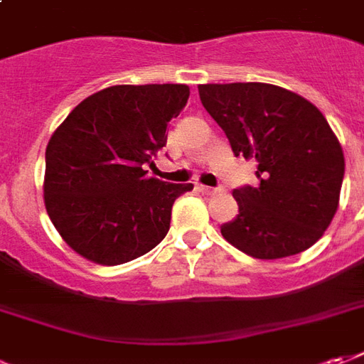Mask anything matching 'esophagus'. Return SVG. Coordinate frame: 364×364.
Segmentation results:
<instances>
[{"label":"esophagus","instance_id":"34e87169","mask_svg":"<svg viewBox=\"0 0 364 364\" xmlns=\"http://www.w3.org/2000/svg\"><path fill=\"white\" fill-rule=\"evenodd\" d=\"M198 188H200V192L208 193V196H215V193H219V192H221V190H219V188H211V186H203V184H200V186H198Z\"/></svg>","mask_w":364,"mask_h":364}]
</instances>
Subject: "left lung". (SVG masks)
<instances>
[{"label":"left lung","instance_id":"8db88e82","mask_svg":"<svg viewBox=\"0 0 364 364\" xmlns=\"http://www.w3.org/2000/svg\"><path fill=\"white\" fill-rule=\"evenodd\" d=\"M232 153L256 159L259 184L237 188V219L223 238L258 259L304 252L330 227L339 205L346 159L316 106L269 83L200 85Z\"/></svg>","mask_w":364,"mask_h":364}]
</instances>
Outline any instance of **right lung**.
<instances>
[{
    "mask_svg": "<svg viewBox=\"0 0 364 364\" xmlns=\"http://www.w3.org/2000/svg\"><path fill=\"white\" fill-rule=\"evenodd\" d=\"M188 97V85H114L79 102L50 137L44 203L79 256L118 266L166 237L172 203L193 184L153 178L145 164Z\"/></svg>",
    "mask_w": 364,
    "mask_h": 364,
    "instance_id": "add662e5",
    "label": "right lung"
}]
</instances>
